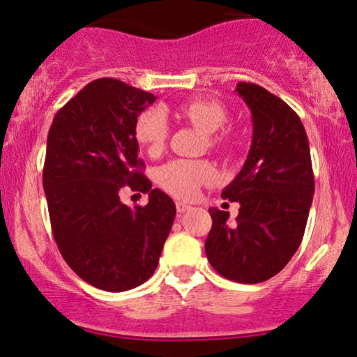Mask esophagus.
<instances>
[{
  "label": "esophagus",
  "mask_w": 357,
  "mask_h": 357,
  "mask_svg": "<svg viewBox=\"0 0 357 357\" xmlns=\"http://www.w3.org/2000/svg\"><path fill=\"white\" fill-rule=\"evenodd\" d=\"M176 210H178L179 215H181V213L190 211V210H191V206H190V204L183 203V202H178V203H176Z\"/></svg>",
  "instance_id": "1"
}]
</instances>
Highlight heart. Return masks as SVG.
<instances>
[{"mask_svg": "<svg viewBox=\"0 0 357 357\" xmlns=\"http://www.w3.org/2000/svg\"><path fill=\"white\" fill-rule=\"evenodd\" d=\"M178 112L196 127L210 134L213 147L225 144L221 134H216L227 122V110L220 102L211 99H191L179 105ZM166 114L158 107H147L139 114L134 124V137L149 154H158L167 137ZM216 171L211 162L192 159H173L159 167L158 181L176 198H192L204 184L215 179Z\"/></svg>", "mask_w": 357, "mask_h": 357, "instance_id": "1", "label": "heart"}]
</instances>
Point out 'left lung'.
<instances>
[{"label": "left lung", "instance_id": "left-lung-1", "mask_svg": "<svg viewBox=\"0 0 357 357\" xmlns=\"http://www.w3.org/2000/svg\"><path fill=\"white\" fill-rule=\"evenodd\" d=\"M236 92L252 112L253 137L243 167L221 192L238 202L230 213L210 208L213 220L204 252L211 267L240 284L277 275L297 252L314 196L309 139L302 121L284 100L257 84Z\"/></svg>", "mask_w": 357, "mask_h": 357}]
</instances>
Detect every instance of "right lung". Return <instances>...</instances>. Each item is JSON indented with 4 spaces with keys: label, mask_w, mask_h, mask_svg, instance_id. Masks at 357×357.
I'll list each match as a JSON object with an SVG mask.
<instances>
[{
    "label": "right lung",
    "mask_w": 357,
    "mask_h": 357,
    "mask_svg": "<svg viewBox=\"0 0 357 357\" xmlns=\"http://www.w3.org/2000/svg\"><path fill=\"white\" fill-rule=\"evenodd\" d=\"M155 100L117 79L85 85L53 117L43 190L53 238L68 267L87 284L124 292L154 273L176 216L174 202L142 174L134 124ZM124 187L150 192L130 211Z\"/></svg>",
    "instance_id": "1"
}]
</instances>
